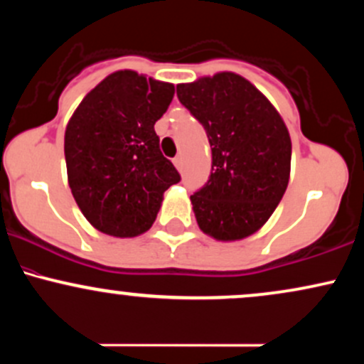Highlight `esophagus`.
Wrapping results in <instances>:
<instances>
[{
  "label": "esophagus",
  "instance_id": "obj_1",
  "mask_svg": "<svg viewBox=\"0 0 364 364\" xmlns=\"http://www.w3.org/2000/svg\"><path fill=\"white\" fill-rule=\"evenodd\" d=\"M174 166H176L178 171H183V157L181 156H176L174 157Z\"/></svg>",
  "mask_w": 364,
  "mask_h": 364
}]
</instances>
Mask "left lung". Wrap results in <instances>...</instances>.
<instances>
[{
    "instance_id": "8db88e82",
    "label": "left lung",
    "mask_w": 364,
    "mask_h": 364,
    "mask_svg": "<svg viewBox=\"0 0 364 364\" xmlns=\"http://www.w3.org/2000/svg\"><path fill=\"white\" fill-rule=\"evenodd\" d=\"M205 128L212 171L190 196L200 229L219 241L252 236L274 214L291 173V136L277 109L232 72L176 87Z\"/></svg>"
}]
</instances>
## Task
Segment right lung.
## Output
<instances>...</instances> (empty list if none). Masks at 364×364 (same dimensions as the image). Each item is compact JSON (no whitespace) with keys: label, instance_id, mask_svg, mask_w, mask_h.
<instances>
[{"label":"right lung","instance_id":"add662e5","mask_svg":"<svg viewBox=\"0 0 364 364\" xmlns=\"http://www.w3.org/2000/svg\"><path fill=\"white\" fill-rule=\"evenodd\" d=\"M173 95V83L119 70L83 97L66 124L68 185L82 214L104 235L149 231L164 191L181 179L154 129Z\"/></svg>","mask_w":364,"mask_h":364}]
</instances>
